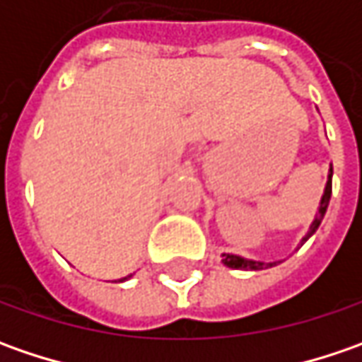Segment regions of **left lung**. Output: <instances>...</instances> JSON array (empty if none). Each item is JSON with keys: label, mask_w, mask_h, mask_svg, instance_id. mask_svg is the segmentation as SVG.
Instances as JSON below:
<instances>
[{"label": "left lung", "mask_w": 362, "mask_h": 362, "mask_svg": "<svg viewBox=\"0 0 362 362\" xmlns=\"http://www.w3.org/2000/svg\"><path fill=\"white\" fill-rule=\"evenodd\" d=\"M330 193H332V165H330V169H328L327 185H325L322 197H320V203H318V211H316V216H314L313 223H310V228H308V231H306V235L300 240L298 247L300 245H304V243L313 238L314 233H316V230H318V226H320V221L325 219L328 202H330ZM298 247H296V250H298ZM221 262H223V266H228V268H231V270H266V268H274L276 264H280V262L250 259V257L238 256V254H221Z\"/></svg>", "instance_id": "left-lung-1"}]
</instances>
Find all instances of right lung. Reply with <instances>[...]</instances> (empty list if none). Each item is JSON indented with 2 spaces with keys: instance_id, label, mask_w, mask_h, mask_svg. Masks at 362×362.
I'll use <instances>...</instances> for the list:
<instances>
[{
  "instance_id": "1",
  "label": "right lung",
  "mask_w": 362,
  "mask_h": 362,
  "mask_svg": "<svg viewBox=\"0 0 362 362\" xmlns=\"http://www.w3.org/2000/svg\"><path fill=\"white\" fill-rule=\"evenodd\" d=\"M131 276H132V274H131ZM131 276H124V278H120L119 282H124V280H129V278H131Z\"/></svg>"
}]
</instances>
